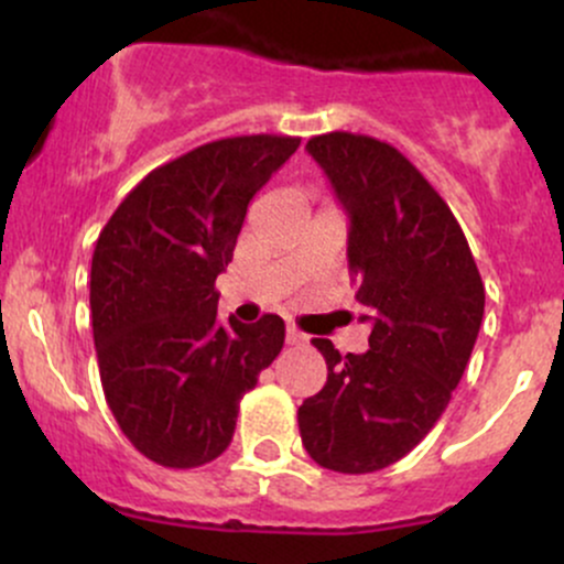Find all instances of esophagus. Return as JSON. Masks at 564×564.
Listing matches in <instances>:
<instances>
[{
	"instance_id": "1",
	"label": "esophagus",
	"mask_w": 564,
	"mask_h": 564,
	"mask_svg": "<svg viewBox=\"0 0 564 564\" xmlns=\"http://www.w3.org/2000/svg\"><path fill=\"white\" fill-rule=\"evenodd\" d=\"M304 341H307V336H304L300 328L294 326L286 328V345H304Z\"/></svg>"
}]
</instances>
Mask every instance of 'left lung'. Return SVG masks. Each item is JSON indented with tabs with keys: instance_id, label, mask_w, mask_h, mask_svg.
<instances>
[{
	"instance_id": "left-lung-1",
	"label": "left lung",
	"mask_w": 564,
	"mask_h": 564,
	"mask_svg": "<svg viewBox=\"0 0 564 564\" xmlns=\"http://www.w3.org/2000/svg\"><path fill=\"white\" fill-rule=\"evenodd\" d=\"M307 151L349 215L347 260L371 336L364 355L326 358V387L300 405L302 445L321 467L368 475L426 437L464 377L485 286L451 206L390 142L328 132Z\"/></svg>"
}]
</instances>
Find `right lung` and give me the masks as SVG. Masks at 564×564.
I'll return each mask as SVG.
<instances>
[{
  "label": "right lung",
  "instance_id": "obj_1",
  "mask_svg": "<svg viewBox=\"0 0 564 564\" xmlns=\"http://www.w3.org/2000/svg\"><path fill=\"white\" fill-rule=\"evenodd\" d=\"M300 148L289 134H241L156 166L95 243L89 310L102 392L129 443L170 469L209 464L230 445L238 405L281 352L286 326L217 318L246 209Z\"/></svg>",
  "mask_w": 564,
  "mask_h": 564
}]
</instances>
